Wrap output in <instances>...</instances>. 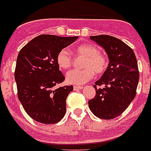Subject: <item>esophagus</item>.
Instances as JSON below:
<instances>
[{
	"label": "esophagus",
	"instance_id": "obj_1",
	"mask_svg": "<svg viewBox=\"0 0 151 151\" xmlns=\"http://www.w3.org/2000/svg\"><path fill=\"white\" fill-rule=\"evenodd\" d=\"M83 88V87L82 86H79V85H74L73 86V90H81V89H82Z\"/></svg>",
	"mask_w": 151,
	"mask_h": 151
}]
</instances>
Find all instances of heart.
<instances>
[{
	"instance_id": "b5f03b06",
	"label": "heart",
	"mask_w": 151,
	"mask_h": 151,
	"mask_svg": "<svg viewBox=\"0 0 151 151\" xmlns=\"http://www.w3.org/2000/svg\"><path fill=\"white\" fill-rule=\"evenodd\" d=\"M80 56L84 57L82 63L83 69H74L67 72V81L70 84H82L89 81L96 74H101L106 70L109 66L107 57L99 52L98 48L92 44L83 43L74 49ZM56 63L61 70H67L70 67L72 58L66 49L59 51L56 55Z\"/></svg>"
}]
</instances>
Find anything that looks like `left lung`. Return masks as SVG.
<instances>
[{
  "mask_svg": "<svg viewBox=\"0 0 151 151\" xmlns=\"http://www.w3.org/2000/svg\"><path fill=\"white\" fill-rule=\"evenodd\" d=\"M91 40L105 49L109 63L95 81L96 95L88 101L92 113L103 119H112L127 109L137 94L139 70L133 50L113 36L100 35L90 36ZM102 85L103 88H99Z\"/></svg>",
  "mask_w": 151,
  "mask_h": 151,
  "instance_id": "left-lung-1",
  "label": "left lung"
}]
</instances>
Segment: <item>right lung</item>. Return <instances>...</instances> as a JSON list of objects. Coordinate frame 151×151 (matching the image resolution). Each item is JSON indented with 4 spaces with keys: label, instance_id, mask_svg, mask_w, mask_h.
Masks as SVG:
<instances>
[{
    "label": "right lung",
    "instance_id": "obj_1",
    "mask_svg": "<svg viewBox=\"0 0 151 151\" xmlns=\"http://www.w3.org/2000/svg\"><path fill=\"white\" fill-rule=\"evenodd\" d=\"M78 38L40 35L20 50L14 79L18 99L32 119L43 124H54L63 118L66 100L73 86L53 89L65 80L56 58L60 50Z\"/></svg>",
    "mask_w": 151,
    "mask_h": 151
}]
</instances>
